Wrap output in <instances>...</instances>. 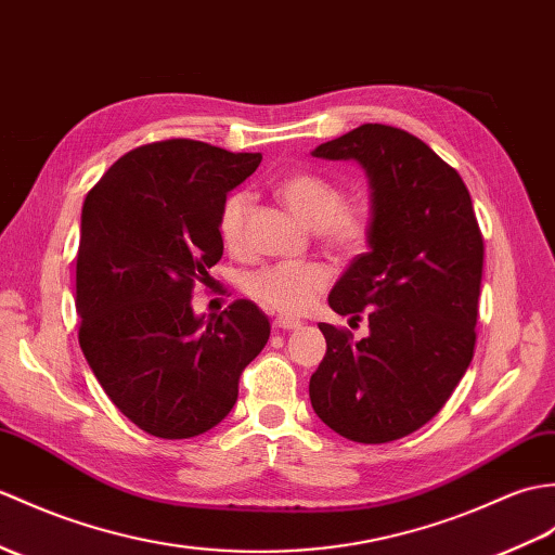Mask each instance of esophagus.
Masks as SVG:
<instances>
[{
    "label": "esophagus",
    "mask_w": 555,
    "mask_h": 555,
    "mask_svg": "<svg viewBox=\"0 0 555 555\" xmlns=\"http://www.w3.org/2000/svg\"><path fill=\"white\" fill-rule=\"evenodd\" d=\"M302 324L298 319H288V317H276L274 319V328H279V331H295V328H300Z\"/></svg>",
    "instance_id": "34e87169"
}]
</instances>
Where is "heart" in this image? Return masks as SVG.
Instances as JSON below:
<instances>
[{
	"label": "heart",
	"instance_id": "obj_1",
	"mask_svg": "<svg viewBox=\"0 0 555 555\" xmlns=\"http://www.w3.org/2000/svg\"><path fill=\"white\" fill-rule=\"evenodd\" d=\"M274 191L300 224L314 229L319 243L331 255L352 257L369 246L373 208L366 201L345 203V191L333 179L317 172H291L279 179ZM250 203V193L236 189L219 205L217 234L234 253L246 246ZM328 281V269L319 262H276L246 274L243 291L272 312L300 314L326 291Z\"/></svg>",
	"mask_w": 555,
	"mask_h": 555
}]
</instances>
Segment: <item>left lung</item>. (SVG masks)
<instances>
[{
	"label": "left lung",
	"instance_id": "1",
	"mask_svg": "<svg viewBox=\"0 0 555 555\" xmlns=\"http://www.w3.org/2000/svg\"><path fill=\"white\" fill-rule=\"evenodd\" d=\"M354 160L371 186L369 253L328 295L340 317H369V336L319 324L326 357L309 399L331 430L362 444L406 437L452 397L475 350L485 243L470 193L423 141L362 125L312 151Z\"/></svg>",
	"mask_w": 555,
	"mask_h": 555
}]
</instances>
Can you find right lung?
<instances>
[{
    "label": "right lung",
    "instance_id": "right-lung-1",
    "mask_svg": "<svg viewBox=\"0 0 555 555\" xmlns=\"http://www.w3.org/2000/svg\"><path fill=\"white\" fill-rule=\"evenodd\" d=\"M260 153L165 139L115 160L82 205L75 288L80 347L101 388L149 435L208 433L269 340L250 300L196 317L191 293L222 260L219 205Z\"/></svg>",
    "mask_w": 555,
    "mask_h": 555
}]
</instances>
